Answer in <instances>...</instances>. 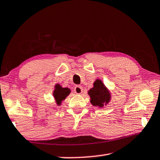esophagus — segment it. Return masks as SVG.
<instances>
[{
  "label": "esophagus",
  "instance_id": "34e87169",
  "mask_svg": "<svg viewBox=\"0 0 160 160\" xmlns=\"http://www.w3.org/2000/svg\"><path fill=\"white\" fill-rule=\"evenodd\" d=\"M82 88L81 86H79L78 85L75 87V88H74V92L75 93H76L77 94H80L82 92Z\"/></svg>",
  "mask_w": 160,
  "mask_h": 160
}]
</instances>
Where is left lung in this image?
<instances>
[{"label":"left lung","mask_w":160,"mask_h":160,"mask_svg":"<svg viewBox=\"0 0 160 160\" xmlns=\"http://www.w3.org/2000/svg\"><path fill=\"white\" fill-rule=\"evenodd\" d=\"M90 97V103L94 107L102 108L110 102V91L100 79H97L93 83V88L88 92Z\"/></svg>","instance_id":"1"}]
</instances>
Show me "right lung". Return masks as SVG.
Here are the masks:
<instances>
[{"mask_svg":"<svg viewBox=\"0 0 160 160\" xmlns=\"http://www.w3.org/2000/svg\"><path fill=\"white\" fill-rule=\"evenodd\" d=\"M70 93V90L68 88H63L60 84H56L54 85V90L53 91V96L55 99L56 104L57 106L62 104L66 97Z\"/></svg>","mask_w":160,"mask_h":160,"instance_id":"1","label":"right lung"}]
</instances>
